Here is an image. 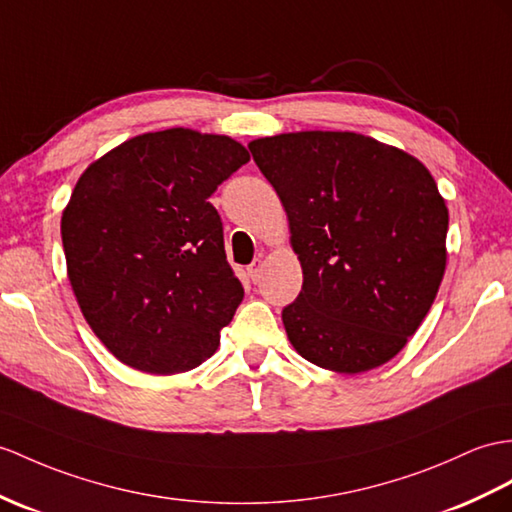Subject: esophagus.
Returning a JSON list of instances; mask_svg holds the SVG:
<instances>
[{
    "mask_svg": "<svg viewBox=\"0 0 512 512\" xmlns=\"http://www.w3.org/2000/svg\"><path fill=\"white\" fill-rule=\"evenodd\" d=\"M260 271H263V260H260V258H258V260H254V263L247 267L249 278H252V282H254V284L260 280Z\"/></svg>",
    "mask_w": 512,
    "mask_h": 512,
    "instance_id": "esophagus-1",
    "label": "esophagus"
}]
</instances>
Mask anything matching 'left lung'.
I'll list each match as a JSON object with an SVG mask.
<instances>
[{"label":"left lung","mask_w":512,"mask_h":512,"mask_svg":"<svg viewBox=\"0 0 512 512\" xmlns=\"http://www.w3.org/2000/svg\"><path fill=\"white\" fill-rule=\"evenodd\" d=\"M289 217L304 284L282 321L297 354L363 373L402 352L445 273L447 206L430 171L356 132L249 143Z\"/></svg>","instance_id":"8db88e82"}]
</instances>
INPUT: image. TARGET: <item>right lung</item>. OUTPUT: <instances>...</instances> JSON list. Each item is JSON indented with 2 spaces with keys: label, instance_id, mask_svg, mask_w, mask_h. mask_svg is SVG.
<instances>
[{
  "label": "right lung",
  "instance_id": "add662e5",
  "mask_svg": "<svg viewBox=\"0 0 512 512\" xmlns=\"http://www.w3.org/2000/svg\"><path fill=\"white\" fill-rule=\"evenodd\" d=\"M249 160L230 136L139 134L91 162L62 213L82 315L123 365L171 376L219 347L243 286L208 197Z\"/></svg>",
  "mask_w": 512,
  "mask_h": 512
}]
</instances>
